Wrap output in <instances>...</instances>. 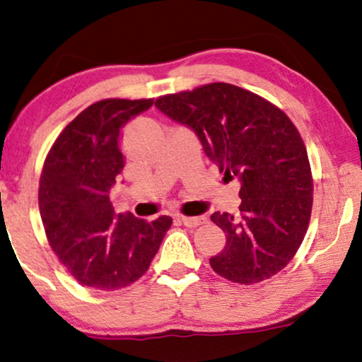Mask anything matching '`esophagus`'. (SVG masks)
<instances>
[{
  "mask_svg": "<svg viewBox=\"0 0 362 362\" xmlns=\"http://www.w3.org/2000/svg\"><path fill=\"white\" fill-rule=\"evenodd\" d=\"M177 220L180 221L182 225H185V226H199L202 223H205L206 216H184V215H177Z\"/></svg>",
  "mask_w": 362,
  "mask_h": 362,
  "instance_id": "obj_1",
  "label": "esophagus"
}]
</instances>
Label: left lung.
I'll return each mask as SVG.
<instances>
[{"label":"left lung","instance_id":"left-lung-1","mask_svg":"<svg viewBox=\"0 0 362 362\" xmlns=\"http://www.w3.org/2000/svg\"><path fill=\"white\" fill-rule=\"evenodd\" d=\"M156 105L199 136L225 177L242 182L237 215L210 216L225 248L210 267L225 279L255 285L281 272L301 247L313 209V175L296 125L262 95L228 83L157 98Z\"/></svg>","mask_w":362,"mask_h":362}]
</instances>
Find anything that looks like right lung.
Segmentation results:
<instances>
[{"mask_svg": "<svg viewBox=\"0 0 362 362\" xmlns=\"http://www.w3.org/2000/svg\"><path fill=\"white\" fill-rule=\"evenodd\" d=\"M153 99H103L72 119L42 165L40 211L47 242L81 285L114 291L151 267L172 226L170 216L147 221L115 215L109 190L124 168L120 127Z\"/></svg>", "mask_w": 362, "mask_h": 362, "instance_id": "add662e5", "label": "right lung"}]
</instances>
